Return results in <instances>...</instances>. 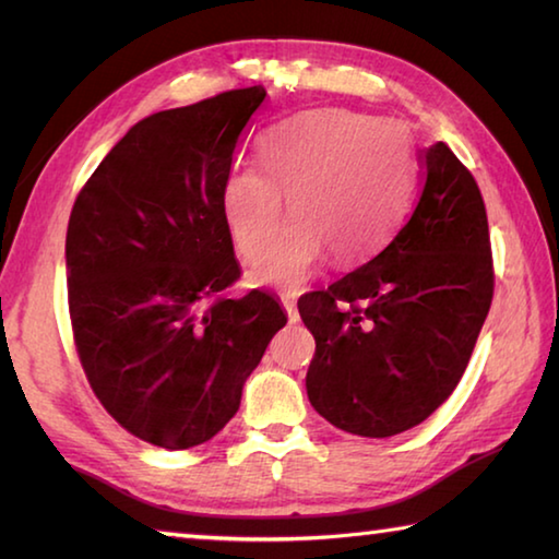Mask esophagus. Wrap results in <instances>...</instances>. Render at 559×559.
I'll return each mask as SVG.
<instances>
[{
    "mask_svg": "<svg viewBox=\"0 0 559 559\" xmlns=\"http://www.w3.org/2000/svg\"><path fill=\"white\" fill-rule=\"evenodd\" d=\"M281 306H283V310H286V313H288V320H290V323H296V320H298L296 298H293V296H283V298H281Z\"/></svg>",
    "mask_w": 559,
    "mask_h": 559,
    "instance_id": "esophagus-1",
    "label": "esophagus"
}]
</instances>
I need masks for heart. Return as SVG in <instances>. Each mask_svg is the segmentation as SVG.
<instances>
[{
  "label": "heart",
  "mask_w": 559,
  "mask_h": 559,
  "mask_svg": "<svg viewBox=\"0 0 559 559\" xmlns=\"http://www.w3.org/2000/svg\"><path fill=\"white\" fill-rule=\"evenodd\" d=\"M261 167H236L222 189V212L246 263L269 257L282 223V197L297 219L253 273L266 286L296 290L325 251L340 266L380 251L402 222L414 189L406 130L353 110H316L271 130Z\"/></svg>",
  "instance_id": "heart-1"
}]
</instances>
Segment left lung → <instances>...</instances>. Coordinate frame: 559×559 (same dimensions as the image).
Wrapping results in <instances>:
<instances>
[{
    "mask_svg": "<svg viewBox=\"0 0 559 559\" xmlns=\"http://www.w3.org/2000/svg\"><path fill=\"white\" fill-rule=\"evenodd\" d=\"M409 219L365 266L298 300L316 337L308 400L357 437L416 427L456 390L493 300V257L476 179L437 143L421 153Z\"/></svg>",
    "mask_w": 559,
    "mask_h": 559,
    "instance_id": "1",
    "label": "left lung"
}]
</instances>
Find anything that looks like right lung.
<instances>
[{
    "instance_id": "right-lung-1",
    "label": "right lung",
    "mask_w": 559,
    "mask_h": 559,
    "mask_svg": "<svg viewBox=\"0 0 559 559\" xmlns=\"http://www.w3.org/2000/svg\"><path fill=\"white\" fill-rule=\"evenodd\" d=\"M266 98L226 91L155 112L103 157L66 231L73 343L93 394L132 437L192 449L219 433L286 325L241 276L222 212L234 150Z\"/></svg>"
}]
</instances>
